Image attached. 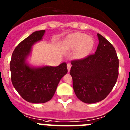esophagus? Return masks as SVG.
Returning a JSON list of instances; mask_svg holds the SVG:
<instances>
[{"mask_svg":"<svg viewBox=\"0 0 130 130\" xmlns=\"http://www.w3.org/2000/svg\"><path fill=\"white\" fill-rule=\"evenodd\" d=\"M67 70H68V72H69L70 70H71V65L70 63H67Z\"/></svg>","mask_w":130,"mask_h":130,"instance_id":"34e87169","label":"esophagus"}]
</instances>
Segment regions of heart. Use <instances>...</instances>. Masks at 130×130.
Returning a JSON list of instances; mask_svg holds the SVG:
<instances>
[{"mask_svg":"<svg viewBox=\"0 0 130 130\" xmlns=\"http://www.w3.org/2000/svg\"><path fill=\"white\" fill-rule=\"evenodd\" d=\"M93 45L94 42L91 37L81 33L72 34L65 41L66 47L71 51L76 50V56L78 58H83L88 55Z\"/></svg>","mask_w":130,"mask_h":130,"instance_id":"heart-1","label":"heart"}]
</instances>
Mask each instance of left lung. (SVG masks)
<instances>
[{"label": "left lung", "instance_id": "1", "mask_svg": "<svg viewBox=\"0 0 130 130\" xmlns=\"http://www.w3.org/2000/svg\"><path fill=\"white\" fill-rule=\"evenodd\" d=\"M95 53L72 60L70 74L76 95L83 102L93 104L110 93L119 75V59L115 49L105 37L97 34Z\"/></svg>", "mask_w": 130, "mask_h": 130}]
</instances>
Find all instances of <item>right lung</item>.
Instances as JSON below:
<instances>
[{
  "label": "right lung",
  "mask_w": 130,
  "mask_h": 130,
  "mask_svg": "<svg viewBox=\"0 0 130 130\" xmlns=\"http://www.w3.org/2000/svg\"><path fill=\"white\" fill-rule=\"evenodd\" d=\"M45 30L36 31L22 41L13 51L10 61L11 79L21 96L31 103L49 101L53 97L60 79L67 72L66 63L57 67H30L26 59L31 46L39 41Z\"/></svg>",
  "instance_id": "add662e5"
}]
</instances>
